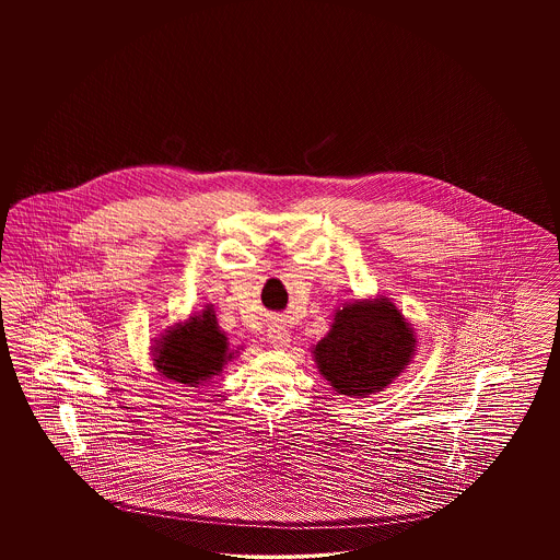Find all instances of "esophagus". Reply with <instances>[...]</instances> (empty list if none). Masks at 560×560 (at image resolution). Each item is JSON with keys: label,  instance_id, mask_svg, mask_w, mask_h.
Masks as SVG:
<instances>
[{"label": "esophagus", "instance_id": "34e87169", "mask_svg": "<svg viewBox=\"0 0 560 560\" xmlns=\"http://www.w3.org/2000/svg\"><path fill=\"white\" fill-rule=\"evenodd\" d=\"M268 342L275 348H285L290 345V331L283 325L272 323L268 327Z\"/></svg>", "mask_w": 560, "mask_h": 560}]
</instances>
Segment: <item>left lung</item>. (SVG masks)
<instances>
[{
  "instance_id": "8db88e82",
  "label": "left lung",
  "mask_w": 560,
  "mask_h": 560,
  "mask_svg": "<svg viewBox=\"0 0 560 560\" xmlns=\"http://www.w3.org/2000/svg\"><path fill=\"white\" fill-rule=\"evenodd\" d=\"M413 342L393 302H354L338 311L331 331L315 347V359L340 395L363 397L399 375L413 354Z\"/></svg>"
}]
</instances>
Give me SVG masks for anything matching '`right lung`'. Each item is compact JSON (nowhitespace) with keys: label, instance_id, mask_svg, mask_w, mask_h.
<instances>
[{"label":"right lung","instance_id":"add662e5","mask_svg":"<svg viewBox=\"0 0 560 560\" xmlns=\"http://www.w3.org/2000/svg\"><path fill=\"white\" fill-rule=\"evenodd\" d=\"M226 350V338L215 327L212 313L206 311L163 338L155 350V363L165 377L192 386L222 370L224 361L231 359Z\"/></svg>","mask_w":560,"mask_h":560}]
</instances>
